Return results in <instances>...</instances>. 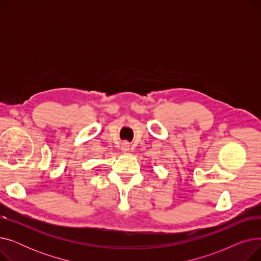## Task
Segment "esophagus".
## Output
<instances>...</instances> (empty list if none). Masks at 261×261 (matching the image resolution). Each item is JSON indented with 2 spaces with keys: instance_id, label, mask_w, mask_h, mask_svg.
I'll list each match as a JSON object with an SVG mask.
<instances>
[{
  "instance_id": "esophagus-1",
  "label": "esophagus",
  "mask_w": 261,
  "mask_h": 261,
  "mask_svg": "<svg viewBox=\"0 0 261 261\" xmlns=\"http://www.w3.org/2000/svg\"><path fill=\"white\" fill-rule=\"evenodd\" d=\"M129 144L128 143H122V145H121V150H123V151H128V150H129Z\"/></svg>"
}]
</instances>
